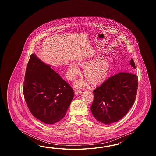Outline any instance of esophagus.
<instances>
[{
  "mask_svg": "<svg viewBox=\"0 0 156 156\" xmlns=\"http://www.w3.org/2000/svg\"><path fill=\"white\" fill-rule=\"evenodd\" d=\"M81 93H82L81 91H76V90L75 91V94L76 95H80Z\"/></svg>",
  "mask_w": 156,
  "mask_h": 156,
  "instance_id": "obj_1",
  "label": "esophagus"
}]
</instances>
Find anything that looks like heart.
Listing matches in <instances>:
<instances>
[{
  "instance_id": "obj_1",
  "label": "heart",
  "mask_w": 156,
  "mask_h": 156,
  "mask_svg": "<svg viewBox=\"0 0 156 156\" xmlns=\"http://www.w3.org/2000/svg\"><path fill=\"white\" fill-rule=\"evenodd\" d=\"M78 65L83 67V74L92 85H99L106 81L109 75L111 65L105 57H100L95 60L83 59L78 61ZM80 73V70L76 64L70 63L67 69L66 77L70 81L75 80ZM86 84L85 81H78L74 83L76 88H82Z\"/></svg>"
}]
</instances>
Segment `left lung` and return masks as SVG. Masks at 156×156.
Listing matches in <instances>:
<instances>
[{
    "mask_svg": "<svg viewBox=\"0 0 156 156\" xmlns=\"http://www.w3.org/2000/svg\"><path fill=\"white\" fill-rule=\"evenodd\" d=\"M130 65L136 69L132 58ZM137 89L138 76L134 73L120 72L110 77L93 91L94 99L91 106L93 116L106 125L119 121L134 104Z\"/></svg>",
    "mask_w": 156,
    "mask_h": 156,
    "instance_id": "1",
    "label": "left lung"
}]
</instances>
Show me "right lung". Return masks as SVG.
<instances>
[{
  "label": "right lung",
  "mask_w": 156,
  "mask_h": 156,
  "mask_svg": "<svg viewBox=\"0 0 156 156\" xmlns=\"http://www.w3.org/2000/svg\"><path fill=\"white\" fill-rule=\"evenodd\" d=\"M23 91L30 113L47 124L63 118L74 95L72 87L34 53L27 66Z\"/></svg>",
  "instance_id": "obj_1"
}]
</instances>
